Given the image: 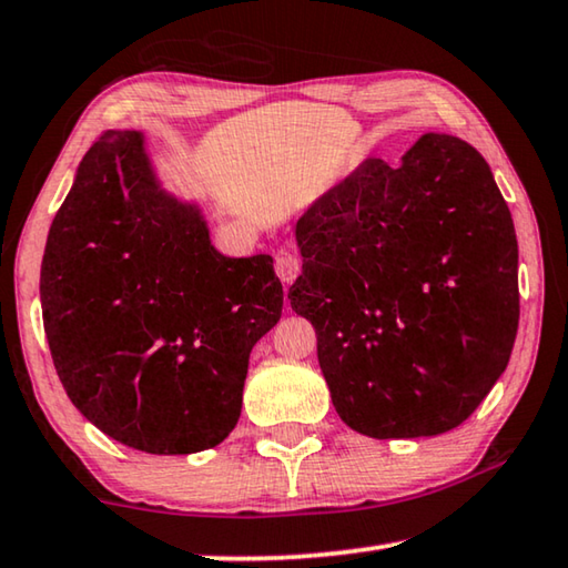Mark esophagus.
Returning <instances> with one entry per match:
<instances>
[{
	"instance_id": "34e87169",
	"label": "esophagus",
	"mask_w": 568,
	"mask_h": 568,
	"mask_svg": "<svg viewBox=\"0 0 568 568\" xmlns=\"http://www.w3.org/2000/svg\"><path fill=\"white\" fill-rule=\"evenodd\" d=\"M275 273L285 285H291L297 275H301V261L291 253H281L275 257Z\"/></svg>"
}]
</instances>
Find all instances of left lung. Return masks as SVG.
<instances>
[{"instance_id": "1", "label": "left lung", "mask_w": 568, "mask_h": 568, "mask_svg": "<svg viewBox=\"0 0 568 568\" xmlns=\"http://www.w3.org/2000/svg\"><path fill=\"white\" fill-rule=\"evenodd\" d=\"M291 305L318 333L343 423L371 438L456 428L506 371L518 243L491 168L428 132L398 168L363 160L297 220Z\"/></svg>"}]
</instances>
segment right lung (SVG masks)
Wrapping results in <instances>:
<instances>
[{
	"label": "right lung",
	"instance_id": "1",
	"mask_svg": "<svg viewBox=\"0 0 568 568\" xmlns=\"http://www.w3.org/2000/svg\"><path fill=\"white\" fill-rule=\"evenodd\" d=\"M40 297L67 396L158 456L225 440L253 345L281 321L271 255L225 257L197 205L162 190L138 130H110L52 220Z\"/></svg>",
	"mask_w": 568,
	"mask_h": 568
}]
</instances>
